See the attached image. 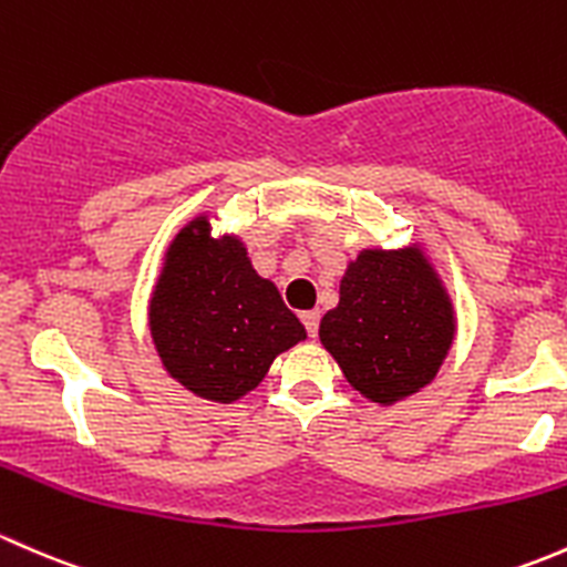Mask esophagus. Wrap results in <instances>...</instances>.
<instances>
[{
	"label": "esophagus",
	"mask_w": 567,
	"mask_h": 567,
	"mask_svg": "<svg viewBox=\"0 0 567 567\" xmlns=\"http://www.w3.org/2000/svg\"><path fill=\"white\" fill-rule=\"evenodd\" d=\"M300 319H302V324H306L308 336L317 338V332H319V311H302Z\"/></svg>",
	"instance_id": "esophagus-1"
}]
</instances>
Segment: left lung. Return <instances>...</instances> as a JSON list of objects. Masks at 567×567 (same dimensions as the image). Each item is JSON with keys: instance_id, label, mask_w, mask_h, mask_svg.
<instances>
[{"instance_id": "obj_1", "label": "left lung", "mask_w": 567, "mask_h": 567, "mask_svg": "<svg viewBox=\"0 0 567 567\" xmlns=\"http://www.w3.org/2000/svg\"><path fill=\"white\" fill-rule=\"evenodd\" d=\"M456 332V306L423 243L360 250L343 270L338 306L319 322V341L347 382L379 406L434 382Z\"/></svg>"}]
</instances>
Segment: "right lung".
Masks as SVG:
<instances>
[{
  "mask_svg": "<svg viewBox=\"0 0 567 567\" xmlns=\"http://www.w3.org/2000/svg\"><path fill=\"white\" fill-rule=\"evenodd\" d=\"M215 213H198L168 240L147 324L174 382L204 401L235 404L308 332L278 286L254 270L243 237L215 235Z\"/></svg>",
  "mask_w": 567,
  "mask_h": 567,
  "instance_id": "right-lung-1",
  "label": "right lung"
}]
</instances>
